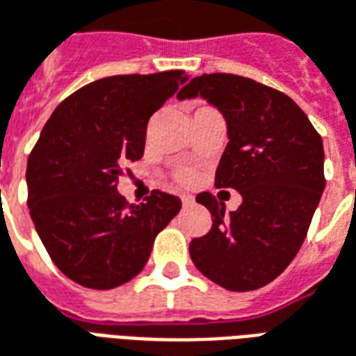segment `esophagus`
<instances>
[{"label": "esophagus", "mask_w": 356, "mask_h": 356, "mask_svg": "<svg viewBox=\"0 0 356 356\" xmlns=\"http://www.w3.org/2000/svg\"><path fill=\"white\" fill-rule=\"evenodd\" d=\"M193 203H195V199L191 197V195H188V193H184V195H182V205L184 207H191Z\"/></svg>", "instance_id": "1"}]
</instances>
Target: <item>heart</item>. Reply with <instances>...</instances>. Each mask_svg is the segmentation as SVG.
<instances>
[{
    "label": "heart",
    "instance_id": "heart-1",
    "mask_svg": "<svg viewBox=\"0 0 356 356\" xmlns=\"http://www.w3.org/2000/svg\"><path fill=\"white\" fill-rule=\"evenodd\" d=\"M182 180H186V182H190V180H191V174H190V172L182 174Z\"/></svg>",
    "mask_w": 356,
    "mask_h": 356
}]
</instances>
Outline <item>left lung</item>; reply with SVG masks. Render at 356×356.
Listing matches in <instances>:
<instances>
[{"instance_id": "1", "label": "left lung", "mask_w": 356, "mask_h": 356, "mask_svg": "<svg viewBox=\"0 0 356 356\" xmlns=\"http://www.w3.org/2000/svg\"><path fill=\"white\" fill-rule=\"evenodd\" d=\"M193 97L222 113L230 142L214 186L239 191L243 201L226 214L213 193H199L213 226L191 239V261L230 291L259 289L278 278L303 245L326 188L322 138L291 97L251 78H191L178 99Z\"/></svg>"}]
</instances>
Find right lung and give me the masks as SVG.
Instances as JSON below:
<instances>
[{
  "label": "right lung",
  "instance_id": "obj_1",
  "mask_svg": "<svg viewBox=\"0 0 356 356\" xmlns=\"http://www.w3.org/2000/svg\"><path fill=\"white\" fill-rule=\"evenodd\" d=\"M186 80L184 70L102 78L45 122L26 165L30 216L53 263L80 286L132 280L180 211V199L159 190L128 207L117 184L126 161L143 157L151 115Z\"/></svg>",
  "mask_w": 356,
  "mask_h": 356
}]
</instances>
